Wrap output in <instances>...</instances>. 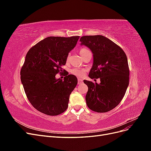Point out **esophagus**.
<instances>
[{"label":"esophagus","mask_w":151,"mask_h":151,"mask_svg":"<svg viewBox=\"0 0 151 151\" xmlns=\"http://www.w3.org/2000/svg\"><path fill=\"white\" fill-rule=\"evenodd\" d=\"M77 83H78V84H81L82 83H83V80H82L81 79H78V81H77Z\"/></svg>","instance_id":"esophagus-1"}]
</instances>
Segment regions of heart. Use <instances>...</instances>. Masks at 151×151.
Here are the masks:
<instances>
[{
	"mask_svg": "<svg viewBox=\"0 0 151 151\" xmlns=\"http://www.w3.org/2000/svg\"><path fill=\"white\" fill-rule=\"evenodd\" d=\"M79 54L81 55V56L83 58L87 53L90 52V51L88 48L83 47L79 49ZM68 60H69V55H68L67 57V61H68ZM86 69L83 68H74L70 70V72L72 74L74 75L76 77H84L86 74Z\"/></svg>",
	"mask_w": 151,
	"mask_h": 151,
	"instance_id": "obj_1",
	"label": "heart"
}]
</instances>
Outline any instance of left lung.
Wrapping results in <instances>:
<instances>
[{"mask_svg": "<svg viewBox=\"0 0 151 151\" xmlns=\"http://www.w3.org/2000/svg\"><path fill=\"white\" fill-rule=\"evenodd\" d=\"M81 45L93 53L91 79H100V84L84 81L88 87L86 101L88 108L104 113L118 106L125 96L129 84V67L124 51L111 40L101 35L84 36Z\"/></svg>", "mask_w": 151, "mask_h": 151, "instance_id": "1", "label": "left lung"}]
</instances>
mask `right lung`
Wrapping results in <instances>:
<instances>
[{
    "label": "right lung",
    "instance_id": "1",
    "mask_svg": "<svg viewBox=\"0 0 151 151\" xmlns=\"http://www.w3.org/2000/svg\"><path fill=\"white\" fill-rule=\"evenodd\" d=\"M79 36H50L32 47L21 69V80L27 98L35 109L45 115L56 116L64 112L77 77L67 75L63 80L55 76L65 70L68 53L75 47Z\"/></svg>",
    "mask_w": 151,
    "mask_h": 151
}]
</instances>
